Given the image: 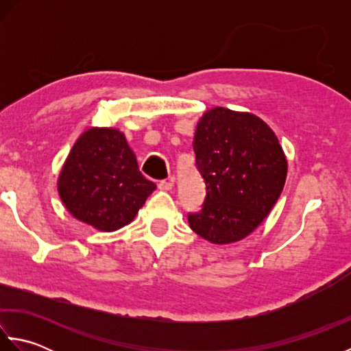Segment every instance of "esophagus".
<instances>
[{
	"mask_svg": "<svg viewBox=\"0 0 351 351\" xmlns=\"http://www.w3.org/2000/svg\"><path fill=\"white\" fill-rule=\"evenodd\" d=\"M158 189L162 190V191H170L171 189H173V181H171V180H169V181H166V180L160 181L158 182Z\"/></svg>",
	"mask_w": 351,
	"mask_h": 351,
	"instance_id": "1",
	"label": "esophagus"
}]
</instances>
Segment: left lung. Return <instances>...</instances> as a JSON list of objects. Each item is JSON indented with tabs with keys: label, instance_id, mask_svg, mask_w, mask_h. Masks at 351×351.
<instances>
[{
	"label": "left lung",
	"instance_id": "8db88e82",
	"mask_svg": "<svg viewBox=\"0 0 351 351\" xmlns=\"http://www.w3.org/2000/svg\"><path fill=\"white\" fill-rule=\"evenodd\" d=\"M193 151L206 196L202 210L189 214L190 228L214 244L243 240L285 185L288 162L278 137L255 114L215 107L200 117Z\"/></svg>",
	"mask_w": 351,
	"mask_h": 351
}]
</instances>
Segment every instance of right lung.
<instances>
[{
	"instance_id": "right-lung-1",
	"label": "right lung",
	"mask_w": 351,
	"mask_h": 351,
	"mask_svg": "<svg viewBox=\"0 0 351 351\" xmlns=\"http://www.w3.org/2000/svg\"><path fill=\"white\" fill-rule=\"evenodd\" d=\"M155 189L138 170L125 134L116 128H88L81 134L58 176L66 210L104 232L131 223Z\"/></svg>"
}]
</instances>
